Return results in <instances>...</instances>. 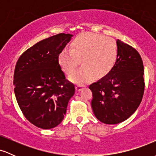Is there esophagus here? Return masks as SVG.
Masks as SVG:
<instances>
[{
	"instance_id": "1",
	"label": "esophagus",
	"mask_w": 156,
	"mask_h": 156,
	"mask_svg": "<svg viewBox=\"0 0 156 156\" xmlns=\"http://www.w3.org/2000/svg\"><path fill=\"white\" fill-rule=\"evenodd\" d=\"M84 88L83 86H81V85H77L76 87V90L77 92H80V91H81L82 89Z\"/></svg>"
}]
</instances>
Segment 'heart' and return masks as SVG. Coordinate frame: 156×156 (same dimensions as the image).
Segmentation results:
<instances>
[{"instance_id":"obj_1","label":"heart","mask_w":156,"mask_h":156,"mask_svg":"<svg viewBox=\"0 0 156 156\" xmlns=\"http://www.w3.org/2000/svg\"><path fill=\"white\" fill-rule=\"evenodd\" d=\"M117 55V44L114 39L94 33H83L73 39L70 51L60 52L58 62L62 70L69 75L81 60L83 67L71 75L69 79L83 85L92 82L96 76L103 78L108 75L115 65Z\"/></svg>"}]
</instances>
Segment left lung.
I'll return each instance as SVG.
<instances>
[{"mask_svg":"<svg viewBox=\"0 0 156 156\" xmlns=\"http://www.w3.org/2000/svg\"><path fill=\"white\" fill-rule=\"evenodd\" d=\"M117 44L114 67L108 75L89 86L94 116L108 125L128 119L140 105L144 90V66L139 53L119 39Z\"/></svg>","mask_w":156,"mask_h":156,"instance_id":"left-lung-1","label":"left lung"}]
</instances>
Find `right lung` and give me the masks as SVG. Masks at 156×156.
Returning <instances> with one entry per match:
<instances>
[{"label": "right lung", "instance_id": "add662e5", "mask_svg": "<svg viewBox=\"0 0 156 156\" xmlns=\"http://www.w3.org/2000/svg\"><path fill=\"white\" fill-rule=\"evenodd\" d=\"M72 37L62 33L44 39L25 51L16 64L17 103L25 117L39 128L59 125L75 94L74 84L65 79L58 62V54Z\"/></svg>", "mask_w": 156, "mask_h": 156}]
</instances>
